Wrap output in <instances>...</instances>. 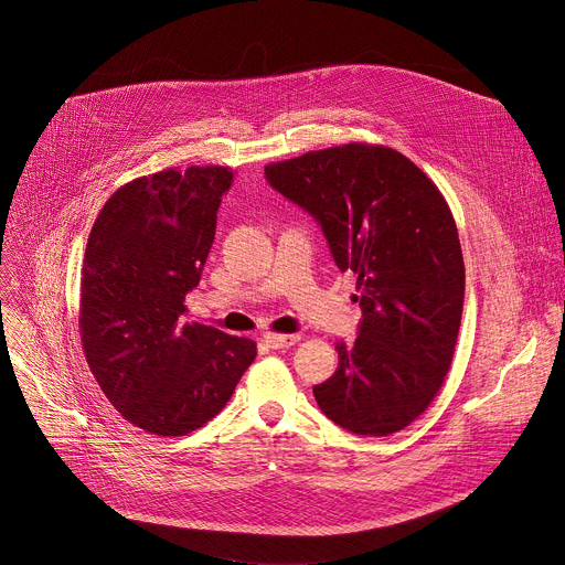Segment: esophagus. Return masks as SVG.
<instances>
[{
    "label": "esophagus",
    "mask_w": 565,
    "mask_h": 565,
    "mask_svg": "<svg viewBox=\"0 0 565 565\" xmlns=\"http://www.w3.org/2000/svg\"><path fill=\"white\" fill-rule=\"evenodd\" d=\"M263 341H266V345L268 348H273V350H286V348H292L297 341H299V335H284V333H266L263 335Z\"/></svg>",
    "instance_id": "esophagus-1"
}]
</instances>
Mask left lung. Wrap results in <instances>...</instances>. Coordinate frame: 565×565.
Returning <instances> with one entry per match:
<instances>
[{
	"instance_id": "obj_1",
	"label": "left lung",
	"mask_w": 565,
	"mask_h": 565,
	"mask_svg": "<svg viewBox=\"0 0 565 565\" xmlns=\"http://www.w3.org/2000/svg\"><path fill=\"white\" fill-rule=\"evenodd\" d=\"M266 179L320 224L335 266L356 275L361 322L335 343L313 395L359 436H388L436 397L455 356L466 270L457 224L431 179L391 147L350 142L266 166Z\"/></svg>"
}]
</instances>
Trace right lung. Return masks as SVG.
<instances>
[{
  "instance_id": "obj_1",
  "label": "right lung",
  "mask_w": 565,
  "mask_h": 565,
  "mask_svg": "<svg viewBox=\"0 0 565 565\" xmlns=\"http://www.w3.org/2000/svg\"><path fill=\"white\" fill-rule=\"evenodd\" d=\"M232 183L220 166L140 177L93 224L79 309L86 361L122 418L149 434L206 425L256 356L249 338L181 320Z\"/></svg>"
}]
</instances>
